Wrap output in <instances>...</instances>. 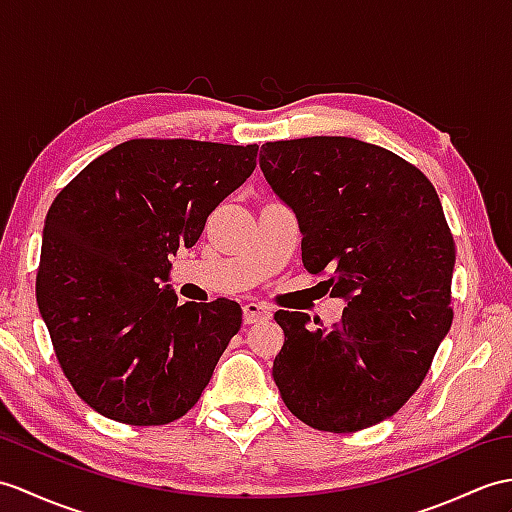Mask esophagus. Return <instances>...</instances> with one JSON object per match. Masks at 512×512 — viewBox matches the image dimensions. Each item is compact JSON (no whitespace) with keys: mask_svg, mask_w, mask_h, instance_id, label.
Wrapping results in <instances>:
<instances>
[{"mask_svg":"<svg viewBox=\"0 0 512 512\" xmlns=\"http://www.w3.org/2000/svg\"><path fill=\"white\" fill-rule=\"evenodd\" d=\"M242 312H244V323L246 325H253V323H259V320H268L270 318L268 307L264 303H257V301L244 303Z\"/></svg>","mask_w":512,"mask_h":512,"instance_id":"1","label":"esophagus"}]
</instances>
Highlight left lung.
<instances>
[{
    "instance_id": "left-lung-1",
    "label": "left lung",
    "mask_w": 512,
    "mask_h": 512,
    "mask_svg": "<svg viewBox=\"0 0 512 512\" xmlns=\"http://www.w3.org/2000/svg\"><path fill=\"white\" fill-rule=\"evenodd\" d=\"M261 152L299 222L305 268L329 270V296L347 303L334 327L279 310L272 377L303 423L364 430L412 397L451 327L456 246L441 200L421 170L353 137L268 141Z\"/></svg>"
}]
</instances>
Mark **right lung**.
Wrapping results in <instances>:
<instances>
[{
  "instance_id": "obj_1",
  "label": "right lung",
  "mask_w": 512,
  "mask_h": 512,
  "mask_svg": "<svg viewBox=\"0 0 512 512\" xmlns=\"http://www.w3.org/2000/svg\"><path fill=\"white\" fill-rule=\"evenodd\" d=\"M259 146L130 139L91 161L45 216L37 303L58 364L102 417L165 425L200 399L242 327L229 299L183 303L170 257L257 165Z\"/></svg>"
}]
</instances>
